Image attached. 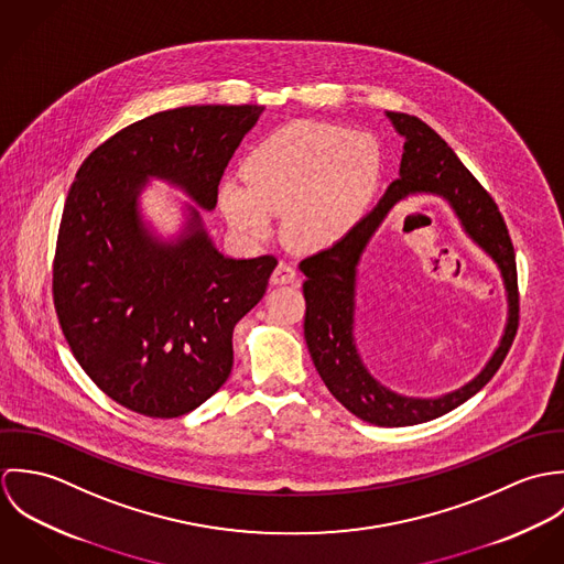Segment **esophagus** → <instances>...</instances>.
<instances>
[{"label":"esophagus","instance_id":"34e87169","mask_svg":"<svg viewBox=\"0 0 564 564\" xmlns=\"http://www.w3.org/2000/svg\"><path fill=\"white\" fill-rule=\"evenodd\" d=\"M295 280H297L295 267L289 264V262H284V260H280L278 267H275L273 273H271V282H273V284H289V282H295Z\"/></svg>","mask_w":564,"mask_h":564}]
</instances>
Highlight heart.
<instances>
[{"label":"heart","mask_w":564,"mask_h":564,"mask_svg":"<svg viewBox=\"0 0 564 564\" xmlns=\"http://www.w3.org/2000/svg\"><path fill=\"white\" fill-rule=\"evenodd\" d=\"M380 173V152L365 132L329 123H289L262 139L242 161V177H226L217 202L247 241L271 230L282 213V239L295 249H323L356 221Z\"/></svg>","instance_id":"obj_1"}]
</instances>
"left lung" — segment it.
<instances>
[{
  "label": "left lung",
  "instance_id": "8db88e82",
  "mask_svg": "<svg viewBox=\"0 0 564 564\" xmlns=\"http://www.w3.org/2000/svg\"><path fill=\"white\" fill-rule=\"evenodd\" d=\"M387 117L403 139L400 177L340 241L302 260L300 269L306 275L304 336L327 391L367 423L403 427L458 408L497 373L517 334L519 291L514 247L497 204L482 184L427 123L403 112H387ZM412 194H436L453 206L468 236L496 260L509 295L507 327L484 371L465 388L438 399H408L378 383L364 367L352 338L359 258L388 213Z\"/></svg>",
  "mask_w": 564,
  "mask_h": 564
}]
</instances>
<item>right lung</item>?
<instances>
[{
	"instance_id": "1",
	"label": "right lung",
	"mask_w": 564,
	"mask_h": 564,
	"mask_svg": "<svg viewBox=\"0 0 564 564\" xmlns=\"http://www.w3.org/2000/svg\"><path fill=\"white\" fill-rule=\"evenodd\" d=\"M262 106H182L145 117L82 162L54 258V306L86 376L128 410L182 416L213 398L235 362V325L262 300L273 256L228 258L197 207L162 240L138 197L152 176L204 210Z\"/></svg>"
}]
</instances>
